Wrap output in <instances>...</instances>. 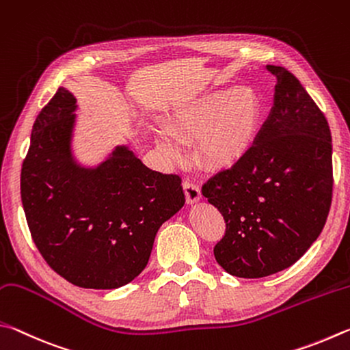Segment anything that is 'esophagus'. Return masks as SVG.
<instances>
[{"mask_svg": "<svg viewBox=\"0 0 350 350\" xmlns=\"http://www.w3.org/2000/svg\"><path fill=\"white\" fill-rule=\"evenodd\" d=\"M183 189H185L187 204H195L201 200V189L195 185V183L186 180L185 183H183Z\"/></svg>", "mask_w": 350, "mask_h": 350, "instance_id": "34e87169", "label": "esophagus"}]
</instances>
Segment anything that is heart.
Masks as SVG:
<instances>
[{"instance_id":"obj_1","label":"heart","mask_w":350,"mask_h":350,"mask_svg":"<svg viewBox=\"0 0 350 350\" xmlns=\"http://www.w3.org/2000/svg\"><path fill=\"white\" fill-rule=\"evenodd\" d=\"M261 100L252 88H219L193 101L181 113L183 132L197 137V157L209 167H229L247 155L261 122ZM158 144L174 152L169 129L158 133Z\"/></svg>"}]
</instances>
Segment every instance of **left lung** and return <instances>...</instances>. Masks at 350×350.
I'll list each match as a JSON object with an SVG mask.
<instances>
[{
  "label": "left lung",
  "instance_id": "8db88e82",
  "mask_svg": "<svg viewBox=\"0 0 350 350\" xmlns=\"http://www.w3.org/2000/svg\"><path fill=\"white\" fill-rule=\"evenodd\" d=\"M266 67L277 77L271 113L247 155L203 186L226 221L213 255L240 278H262L297 262L321 234L332 201L326 116L289 70Z\"/></svg>",
  "mask_w": 350,
  "mask_h": 350
}]
</instances>
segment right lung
I'll list each match as a JSON object with an SVG mask.
<instances>
[{
  "label": "right lung",
  "mask_w": 350,
  "mask_h": 350,
  "mask_svg": "<svg viewBox=\"0 0 350 350\" xmlns=\"http://www.w3.org/2000/svg\"><path fill=\"white\" fill-rule=\"evenodd\" d=\"M77 98L59 88L36 116L21 169V201L35 246L69 283L116 289L143 272L158 229L185 206L178 175L152 170L116 146L100 164L72 150Z\"/></svg>",
  "instance_id": "right-lung-1"
}]
</instances>
